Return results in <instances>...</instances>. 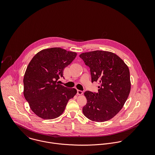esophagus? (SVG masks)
Segmentation results:
<instances>
[{"mask_svg": "<svg viewBox=\"0 0 155 155\" xmlns=\"http://www.w3.org/2000/svg\"><path fill=\"white\" fill-rule=\"evenodd\" d=\"M77 94L78 95H82V94H83V91H82L81 90H77Z\"/></svg>", "mask_w": 155, "mask_h": 155, "instance_id": "1", "label": "esophagus"}]
</instances>
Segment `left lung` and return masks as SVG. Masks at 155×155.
<instances>
[{"label": "left lung", "mask_w": 155, "mask_h": 155, "mask_svg": "<svg viewBox=\"0 0 155 155\" xmlns=\"http://www.w3.org/2000/svg\"><path fill=\"white\" fill-rule=\"evenodd\" d=\"M79 57L90 68L92 82L100 84L97 93L85 92L87 103L83 113L92 121L109 120L122 109L129 96V68L119 56L109 51H91Z\"/></svg>", "instance_id": "1"}]
</instances>
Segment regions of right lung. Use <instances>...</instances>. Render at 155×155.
Instances as JSON below:
<instances>
[{"label":"right lung","instance_id":"add662e5","mask_svg":"<svg viewBox=\"0 0 155 155\" xmlns=\"http://www.w3.org/2000/svg\"><path fill=\"white\" fill-rule=\"evenodd\" d=\"M77 54L61 48L45 49L31 59L24 74V96L31 110L44 119L60 116L76 89L58 84L63 70Z\"/></svg>","mask_w":155,"mask_h":155}]
</instances>
